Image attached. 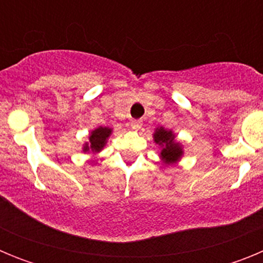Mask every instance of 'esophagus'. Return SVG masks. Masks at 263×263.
Instances as JSON below:
<instances>
[{"mask_svg": "<svg viewBox=\"0 0 263 263\" xmlns=\"http://www.w3.org/2000/svg\"><path fill=\"white\" fill-rule=\"evenodd\" d=\"M141 126H142V121H141V120H133V121H132V127H133L134 130L141 129Z\"/></svg>", "mask_w": 263, "mask_h": 263, "instance_id": "1", "label": "esophagus"}]
</instances>
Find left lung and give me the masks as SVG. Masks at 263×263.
Segmentation results:
<instances>
[{"label":"left lung","instance_id":"1","mask_svg":"<svg viewBox=\"0 0 263 263\" xmlns=\"http://www.w3.org/2000/svg\"><path fill=\"white\" fill-rule=\"evenodd\" d=\"M155 142L159 145H164V148L162 150L160 155L164 159L166 163H173L180 158L182 155V148L179 143L174 142V136L171 132H167L164 129H158L154 134Z\"/></svg>","mask_w":263,"mask_h":263}]
</instances>
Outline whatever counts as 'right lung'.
<instances>
[{"instance_id":"obj_1","label":"right lung","mask_w":263,"mask_h":263,"mask_svg":"<svg viewBox=\"0 0 263 263\" xmlns=\"http://www.w3.org/2000/svg\"><path fill=\"white\" fill-rule=\"evenodd\" d=\"M111 130L108 129V127H99V129H96L95 132H92L90 133V137H89V142H90V148L93 150V152H100L101 148L104 147V145H105V141L106 138L109 137V134H110ZM88 145L85 146V150H88Z\"/></svg>"}]
</instances>
